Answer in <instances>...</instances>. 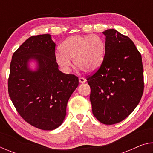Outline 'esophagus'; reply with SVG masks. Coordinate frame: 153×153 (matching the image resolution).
I'll list each match as a JSON object with an SVG mask.
<instances>
[{"label": "esophagus", "mask_w": 153, "mask_h": 153, "mask_svg": "<svg viewBox=\"0 0 153 153\" xmlns=\"http://www.w3.org/2000/svg\"><path fill=\"white\" fill-rule=\"evenodd\" d=\"M79 83H81V84H84V83L86 82V79L84 78V77H79Z\"/></svg>", "instance_id": "1"}]
</instances>
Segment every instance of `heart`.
Here are the masks:
<instances>
[{"instance_id": "1", "label": "heart", "mask_w": 153, "mask_h": 153, "mask_svg": "<svg viewBox=\"0 0 153 153\" xmlns=\"http://www.w3.org/2000/svg\"><path fill=\"white\" fill-rule=\"evenodd\" d=\"M105 42L101 36L74 35L64 41L61 51L55 55L58 65L64 72H69L70 60L82 71L91 73L101 65L105 53Z\"/></svg>"}]
</instances>
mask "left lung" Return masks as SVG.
Returning <instances> with one entry per match:
<instances>
[{
  "instance_id": "obj_1",
  "label": "left lung",
  "mask_w": 153,
  "mask_h": 153,
  "mask_svg": "<svg viewBox=\"0 0 153 153\" xmlns=\"http://www.w3.org/2000/svg\"><path fill=\"white\" fill-rule=\"evenodd\" d=\"M105 54L101 65L87 77L92 113L112 125L130 115L144 91L142 56L133 41L117 31H105Z\"/></svg>"
}]
</instances>
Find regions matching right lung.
I'll return each instance as SVG.
<instances>
[{
  "instance_id": "right-lung-1",
  "label": "right lung",
  "mask_w": 153,
  "mask_h": 153,
  "mask_svg": "<svg viewBox=\"0 0 153 153\" xmlns=\"http://www.w3.org/2000/svg\"><path fill=\"white\" fill-rule=\"evenodd\" d=\"M31 59L38 62L35 72L27 67ZM58 67L50 34L31 36L13 53L10 64L8 92L13 104L26 122L43 130L61 125L69 98L78 86V77Z\"/></svg>"
}]
</instances>
